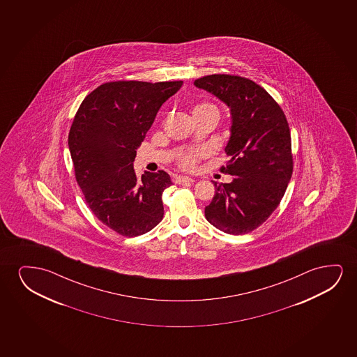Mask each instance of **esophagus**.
<instances>
[{
    "mask_svg": "<svg viewBox=\"0 0 357 357\" xmlns=\"http://www.w3.org/2000/svg\"><path fill=\"white\" fill-rule=\"evenodd\" d=\"M194 179L190 176H178L174 178V183L176 184H188V183H192Z\"/></svg>",
    "mask_w": 357,
    "mask_h": 357,
    "instance_id": "esophagus-1",
    "label": "esophagus"
}]
</instances>
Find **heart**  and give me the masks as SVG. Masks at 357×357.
<instances>
[{"label": "heart", "instance_id": "1", "mask_svg": "<svg viewBox=\"0 0 357 357\" xmlns=\"http://www.w3.org/2000/svg\"><path fill=\"white\" fill-rule=\"evenodd\" d=\"M211 106H212V105H208V103H201V105L196 106L195 109L211 107ZM204 155H205V151H194L185 153V155L181 156V166L183 167V168H185V169H194L196 165H197V162H199V160H200L201 157L204 156Z\"/></svg>", "mask_w": 357, "mask_h": 357}]
</instances>
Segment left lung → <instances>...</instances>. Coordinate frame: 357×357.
<instances>
[{
    "label": "left lung",
    "mask_w": 357,
    "mask_h": 357,
    "mask_svg": "<svg viewBox=\"0 0 357 357\" xmlns=\"http://www.w3.org/2000/svg\"><path fill=\"white\" fill-rule=\"evenodd\" d=\"M225 102L231 114L230 156L222 172L234 176L215 186L206 206V220L227 234H246L278 207L293 174L291 137L282 108L264 88L250 79L212 74L194 82Z\"/></svg>",
    "instance_id": "1"
}]
</instances>
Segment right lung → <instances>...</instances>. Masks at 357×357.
<instances>
[{"instance_id":"obj_1","label":"right lung","mask_w":357,"mask_h":357,"mask_svg":"<svg viewBox=\"0 0 357 357\" xmlns=\"http://www.w3.org/2000/svg\"><path fill=\"white\" fill-rule=\"evenodd\" d=\"M183 82H111L84 98L68 135L75 179L93 215L124 236L153 229L163 218L165 171L137 178L132 162L158 109Z\"/></svg>"}]
</instances>
